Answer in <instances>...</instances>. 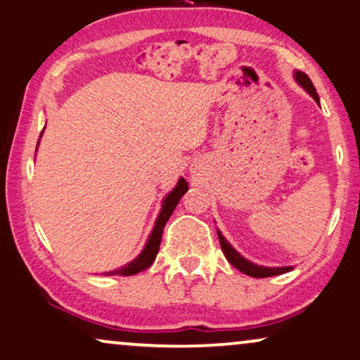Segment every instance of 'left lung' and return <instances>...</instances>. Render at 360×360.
Instances as JSON below:
<instances>
[{
	"mask_svg": "<svg viewBox=\"0 0 360 360\" xmlns=\"http://www.w3.org/2000/svg\"><path fill=\"white\" fill-rule=\"evenodd\" d=\"M295 80L298 82L301 87H303L306 92H308L311 97L316 100V103L319 105V97L318 94H316V89L313 82H311V79L308 75L304 74V72L301 70H295ZM217 236H219V242H220V247H222V252L227 260L230 262V265L236 266L237 270H240L242 273H245L248 276H253V278H266V276H275V275H281V273H286V271H291L293 270V266H278V268H270V266H260V265H255V263L248 262L247 258H243L240 253H238L236 248H233L230 243L225 240V237L220 233V230H217Z\"/></svg>",
	"mask_w": 360,
	"mask_h": 360,
	"instance_id": "1",
	"label": "left lung"
}]
</instances>
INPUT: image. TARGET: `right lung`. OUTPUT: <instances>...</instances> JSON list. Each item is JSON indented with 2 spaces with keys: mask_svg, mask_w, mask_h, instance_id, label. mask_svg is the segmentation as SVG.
I'll return each instance as SVG.
<instances>
[{
  "mask_svg": "<svg viewBox=\"0 0 360 360\" xmlns=\"http://www.w3.org/2000/svg\"><path fill=\"white\" fill-rule=\"evenodd\" d=\"M42 131H44V130H42ZM41 136H42V133H41ZM41 136H39V140H41ZM37 146H39V141H37ZM36 151H37V148H36ZM188 189H189L188 181H186L184 177H179L176 188L172 189L165 199H162V205H161L160 214H158L155 227H153L150 237H148V240H146V245L141 250L140 255H138L135 260L127 263L124 266L117 268V270H112V271H107V273H103V275L130 276V275H136V273L146 270L148 266H151V263L155 262V258L158 255V250H160L162 229H165L167 219L171 217L172 212H174L177 202H179V199L183 198Z\"/></svg>",
  "mask_w": 360,
  "mask_h": 360,
  "instance_id": "right-lung-1",
  "label": "right lung"
}]
</instances>
